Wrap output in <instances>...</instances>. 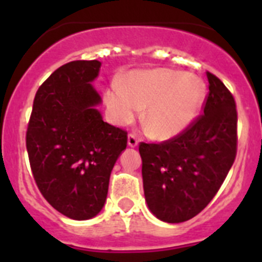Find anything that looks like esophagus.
<instances>
[{
	"label": "esophagus",
	"instance_id": "esophagus-1",
	"mask_svg": "<svg viewBox=\"0 0 262 262\" xmlns=\"http://www.w3.org/2000/svg\"><path fill=\"white\" fill-rule=\"evenodd\" d=\"M127 143H128V147L135 148L136 145H138L139 140H138V138H136V136L134 135V134H129L128 138H127Z\"/></svg>",
	"mask_w": 262,
	"mask_h": 262
}]
</instances>
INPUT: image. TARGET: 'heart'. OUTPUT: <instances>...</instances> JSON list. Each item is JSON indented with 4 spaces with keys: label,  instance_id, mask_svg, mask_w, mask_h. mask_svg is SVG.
Here are the masks:
<instances>
[{
    "label": "heart",
    "instance_id": "1",
    "mask_svg": "<svg viewBox=\"0 0 262 262\" xmlns=\"http://www.w3.org/2000/svg\"><path fill=\"white\" fill-rule=\"evenodd\" d=\"M203 99L205 84L198 76L169 68L134 71L105 90L107 114L115 124L133 123L144 108L143 122L160 140L185 133L200 114Z\"/></svg>",
    "mask_w": 262,
    "mask_h": 262
}]
</instances>
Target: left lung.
I'll list each match as a JSON object with an SVG mask.
<instances>
[{"mask_svg": "<svg viewBox=\"0 0 262 262\" xmlns=\"http://www.w3.org/2000/svg\"><path fill=\"white\" fill-rule=\"evenodd\" d=\"M203 114L170 140L140 143L143 187L152 214L181 223L200 214L221 189L237 149V111L231 92L207 72Z\"/></svg>", "mask_w": 262, "mask_h": 262, "instance_id": "obj_1", "label": "left lung"}]
</instances>
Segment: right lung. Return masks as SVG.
I'll return each instance as SVG.
<instances>
[{
	"mask_svg": "<svg viewBox=\"0 0 262 262\" xmlns=\"http://www.w3.org/2000/svg\"><path fill=\"white\" fill-rule=\"evenodd\" d=\"M98 60L67 62L39 86L26 133L32 176L62 215L86 221L102 210L127 133L103 122L92 82Z\"/></svg>",
	"mask_w": 262,
	"mask_h": 262,
	"instance_id": "1",
	"label": "right lung"
}]
</instances>
